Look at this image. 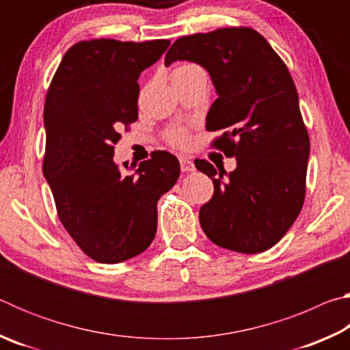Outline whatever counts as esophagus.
<instances>
[{"label":"esophagus","instance_id":"esophagus-1","mask_svg":"<svg viewBox=\"0 0 350 350\" xmlns=\"http://www.w3.org/2000/svg\"><path fill=\"white\" fill-rule=\"evenodd\" d=\"M179 163H180V170L183 171V173H189V171H194V163L189 161V159L180 157Z\"/></svg>","mask_w":350,"mask_h":350}]
</instances>
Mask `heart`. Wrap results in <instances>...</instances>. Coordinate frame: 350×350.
<instances>
[{
    "label": "heart",
    "instance_id": "heart-1",
    "mask_svg": "<svg viewBox=\"0 0 350 350\" xmlns=\"http://www.w3.org/2000/svg\"><path fill=\"white\" fill-rule=\"evenodd\" d=\"M196 70H202V68L198 66L196 63L182 62V63H177L173 68L171 77L196 72ZM165 139H167V142L171 146L182 148V150H185V148L191 145V134H189V129L187 126H173L167 129V131H165Z\"/></svg>",
    "mask_w": 350,
    "mask_h": 350
}]
</instances>
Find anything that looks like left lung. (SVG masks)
I'll list each match as a JSON object with an SVG mask.
<instances>
[{
	"instance_id": "8db88e82",
	"label": "left lung",
	"mask_w": 350,
	"mask_h": 350,
	"mask_svg": "<svg viewBox=\"0 0 350 350\" xmlns=\"http://www.w3.org/2000/svg\"><path fill=\"white\" fill-rule=\"evenodd\" d=\"M196 62L208 70L217 98L206 116L211 146L236 167L227 177L208 161L196 168L215 193L200 206L204 233L216 245L260 253L280 242L303 208L309 133L286 63L252 27H222L176 40L165 64Z\"/></svg>"
}]
</instances>
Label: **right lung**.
<instances>
[{"label":"right lung","mask_w":350,"mask_h":350,"mask_svg":"<svg viewBox=\"0 0 350 350\" xmlns=\"http://www.w3.org/2000/svg\"><path fill=\"white\" fill-rule=\"evenodd\" d=\"M168 46L170 40L79 41L46 94L43 174L63 227L97 262H122L150 247L157 200L180 173L168 151L151 152L129 174L112 159L120 131L139 118V75Z\"/></svg>","instance_id":"obj_1"}]
</instances>
